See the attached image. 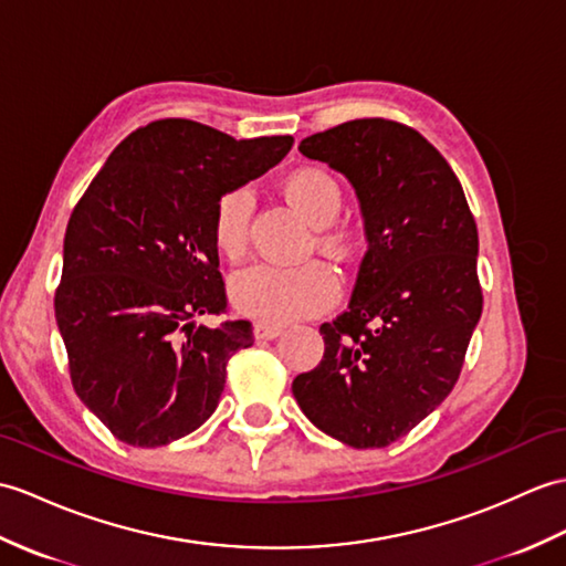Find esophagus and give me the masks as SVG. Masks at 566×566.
Segmentation results:
<instances>
[{"label":"esophagus","instance_id":"34e87169","mask_svg":"<svg viewBox=\"0 0 566 566\" xmlns=\"http://www.w3.org/2000/svg\"><path fill=\"white\" fill-rule=\"evenodd\" d=\"M253 331H255V337H258V339H274V337H280V335H282L284 327H282V325H277V323L258 321Z\"/></svg>","mask_w":566,"mask_h":566}]
</instances>
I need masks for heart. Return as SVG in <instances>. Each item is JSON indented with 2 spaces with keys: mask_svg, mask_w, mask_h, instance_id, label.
Here are the masks:
<instances>
[{
  "mask_svg": "<svg viewBox=\"0 0 566 566\" xmlns=\"http://www.w3.org/2000/svg\"><path fill=\"white\" fill-rule=\"evenodd\" d=\"M284 195L301 214L318 231V245L327 255L347 258L354 239L349 229L333 223L345 205V190L339 180L321 166H304L289 174L284 180ZM253 192L248 188H233L223 192L212 214V241L217 251L235 262L245 255L248 235H251ZM337 296V277L333 270L318 260L301 265H258L245 268L231 282L233 306L260 321L284 323L304 318L325 308Z\"/></svg>",
  "mask_w": 566,
  "mask_h": 566,
  "instance_id": "b5f03b06",
  "label": "heart"
}]
</instances>
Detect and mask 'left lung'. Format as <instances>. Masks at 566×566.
<instances>
[{
    "label": "left lung",
    "instance_id": "1",
    "mask_svg": "<svg viewBox=\"0 0 566 566\" xmlns=\"http://www.w3.org/2000/svg\"><path fill=\"white\" fill-rule=\"evenodd\" d=\"M298 151L349 178L369 251L349 308L321 325L323 359L294 378V398L327 437L384 449L461 376L482 315L478 223L449 161L402 123L349 120Z\"/></svg>",
    "mask_w": 566,
    "mask_h": 566
}]
</instances>
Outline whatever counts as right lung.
Listing matches in <instances>:
<instances>
[{"label": "right lung", "mask_w": 566, "mask_h": 566, "mask_svg": "<svg viewBox=\"0 0 566 566\" xmlns=\"http://www.w3.org/2000/svg\"><path fill=\"white\" fill-rule=\"evenodd\" d=\"M292 144L166 117L117 144L76 202L55 318L76 396L115 439L166 446L217 410L227 364L253 345V325H197L227 313L214 205Z\"/></svg>", "instance_id": "add662e5"}]
</instances>
